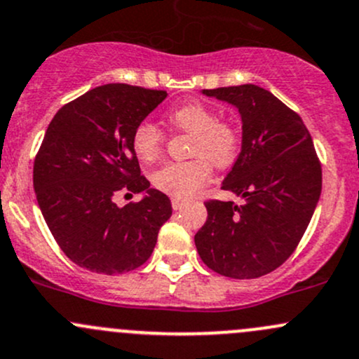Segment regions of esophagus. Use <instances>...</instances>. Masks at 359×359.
<instances>
[{
  "mask_svg": "<svg viewBox=\"0 0 359 359\" xmlns=\"http://www.w3.org/2000/svg\"><path fill=\"white\" fill-rule=\"evenodd\" d=\"M171 204H172V209H175V210H180L181 207H183L184 204H187V202H184V201H181V198H172V201H171Z\"/></svg>",
  "mask_w": 359,
  "mask_h": 359,
  "instance_id": "obj_1",
  "label": "esophagus"
}]
</instances>
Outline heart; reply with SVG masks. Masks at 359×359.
<instances>
[{
    "label": "heart",
    "instance_id": "obj_1",
    "mask_svg": "<svg viewBox=\"0 0 359 359\" xmlns=\"http://www.w3.org/2000/svg\"><path fill=\"white\" fill-rule=\"evenodd\" d=\"M168 121L175 128L190 133V155L187 162H169L152 175V183L162 194L175 198H188L204 187L212 175V165H228L238 152L240 135L230 121L217 119L212 107L202 102H190L168 112ZM133 152L142 162H154L164 149V135L157 126L143 121L131 136Z\"/></svg>",
    "mask_w": 359,
    "mask_h": 359
}]
</instances>
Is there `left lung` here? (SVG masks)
<instances>
[{
	"label": "left lung",
	"mask_w": 359,
	"mask_h": 359,
	"mask_svg": "<svg viewBox=\"0 0 359 359\" xmlns=\"http://www.w3.org/2000/svg\"><path fill=\"white\" fill-rule=\"evenodd\" d=\"M242 116V152L223 181L242 204L207 201L198 256L228 278H259L301 242L321 194V164L297 112L256 84L204 90Z\"/></svg>",
	"instance_id": "left-lung-1"
}]
</instances>
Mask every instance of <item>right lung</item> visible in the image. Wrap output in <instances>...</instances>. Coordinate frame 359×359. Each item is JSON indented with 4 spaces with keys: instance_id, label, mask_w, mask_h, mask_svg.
Wrapping results in <instances>:
<instances>
[{
    "instance_id": "obj_1",
    "label": "right lung",
    "mask_w": 359,
    "mask_h": 359,
    "mask_svg": "<svg viewBox=\"0 0 359 359\" xmlns=\"http://www.w3.org/2000/svg\"><path fill=\"white\" fill-rule=\"evenodd\" d=\"M165 97L103 84L62 107L48 126L34 158V191L58 247L81 268L121 275L152 256L172 207L140 171L131 136ZM142 191L147 197L140 203L115 204L119 193Z\"/></svg>"
}]
</instances>
